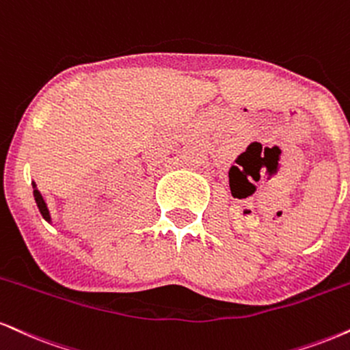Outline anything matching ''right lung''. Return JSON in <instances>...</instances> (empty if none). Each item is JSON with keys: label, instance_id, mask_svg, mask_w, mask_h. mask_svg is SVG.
<instances>
[{"label": "right lung", "instance_id": "1", "mask_svg": "<svg viewBox=\"0 0 350 350\" xmlns=\"http://www.w3.org/2000/svg\"><path fill=\"white\" fill-rule=\"evenodd\" d=\"M32 187H33V199H36V204L37 207H39L42 217H44V220H47L49 223H52V218H50V212L47 208V204H45L44 197H42V193L39 192V189L36 187V183H32Z\"/></svg>", "mask_w": 350, "mask_h": 350}]
</instances>
